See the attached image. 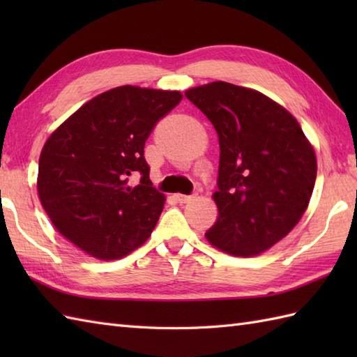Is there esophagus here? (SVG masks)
I'll return each mask as SVG.
<instances>
[{
  "label": "esophagus",
  "mask_w": 357,
  "mask_h": 357,
  "mask_svg": "<svg viewBox=\"0 0 357 357\" xmlns=\"http://www.w3.org/2000/svg\"><path fill=\"white\" fill-rule=\"evenodd\" d=\"M193 199V196H187V195H176V201L179 204H187Z\"/></svg>",
  "instance_id": "obj_1"
}]
</instances>
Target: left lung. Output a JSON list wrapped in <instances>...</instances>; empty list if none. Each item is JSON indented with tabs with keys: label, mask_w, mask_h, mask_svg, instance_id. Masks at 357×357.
<instances>
[{
	"label": "left lung",
	"mask_w": 357,
	"mask_h": 357,
	"mask_svg": "<svg viewBox=\"0 0 357 357\" xmlns=\"http://www.w3.org/2000/svg\"><path fill=\"white\" fill-rule=\"evenodd\" d=\"M185 96L213 124L221 150L207 241L238 257L267 252L308 207L317 173L312 142L290 112L257 90L215 81Z\"/></svg>",
	"instance_id": "left-lung-1"
}]
</instances>
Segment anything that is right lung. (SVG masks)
Here are the masks:
<instances>
[{"mask_svg": "<svg viewBox=\"0 0 357 357\" xmlns=\"http://www.w3.org/2000/svg\"><path fill=\"white\" fill-rule=\"evenodd\" d=\"M183 100L178 90L121 86L100 93L53 132L36 188L53 227L89 256L121 259L146 242L165 196L151 187L144 146ZM133 172L142 174L135 188Z\"/></svg>", "mask_w": 357, "mask_h": 357, "instance_id": "right-lung-1", "label": "right lung"}]
</instances>
